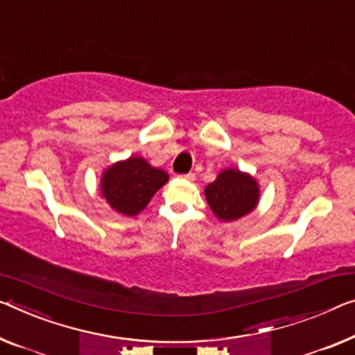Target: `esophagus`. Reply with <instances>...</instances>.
I'll return each mask as SVG.
<instances>
[{
    "label": "esophagus",
    "instance_id": "esophagus-1",
    "mask_svg": "<svg viewBox=\"0 0 355 355\" xmlns=\"http://www.w3.org/2000/svg\"><path fill=\"white\" fill-rule=\"evenodd\" d=\"M182 179H187V181H195V174L193 173H187V174H181Z\"/></svg>",
    "mask_w": 355,
    "mask_h": 355
}]
</instances>
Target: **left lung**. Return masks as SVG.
<instances>
[{
  "mask_svg": "<svg viewBox=\"0 0 355 355\" xmlns=\"http://www.w3.org/2000/svg\"><path fill=\"white\" fill-rule=\"evenodd\" d=\"M206 200L220 220H236L249 214L259 201V185L254 178L239 170L222 171L205 189Z\"/></svg>",
  "mask_w": 355,
  "mask_h": 355,
  "instance_id": "left-lung-1",
  "label": "left lung"
}]
</instances>
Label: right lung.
I'll use <instances>...</instances> for the list:
<instances>
[{
    "label": "right lung",
    "instance_id": "right-lung-1",
    "mask_svg": "<svg viewBox=\"0 0 355 355\" xmlns=\"http://www.w3.org/2000/svg\"><path fill=\"white\" fill-rule=\"evenodd\" d=\"M166 181L165 171L150 166L139 157H130L105 171L101 193L112 209L125 216H136Z\"/></svg>",
    "mask_w": 355,
    "mask_h": 355
}]
</instances>
